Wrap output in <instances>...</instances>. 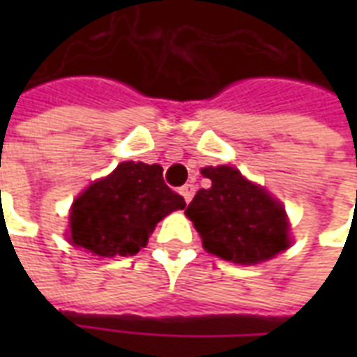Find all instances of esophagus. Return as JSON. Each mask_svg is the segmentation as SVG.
I'll return each instance as SVG.
<instances>
[{
  "label": "esophagus",
  "instance_id": "obj_1",
  "mask_svg": "<svg viewBox=\"0 0 357 357\" xmlns=\"http://www.w3.org/2000/svg\"><path fill=\"white\" fill-rule=\"evenodd\" d=\"M179 193H181V197L185 199V202H191V199H193V195H195V185L193 183H185V185L179 189Z\"/></svg>",
  "mask_w": 357,
  "mask_h": 357
}]
</instances>
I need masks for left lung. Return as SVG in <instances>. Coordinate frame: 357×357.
Here are the masks:
<instances>
[{
    "label": "left lung",
    "mask_w": 357,
    "mask_h": 357,
    "mask_svg": "<svg viewBox=\"0 0 357 357\" xmlns=\"http://www.w3.org/2000/svg\"><path fill=\"white\" fill-rule=\"evenodd\" d=\"M212 181L199 189L185 214L212 255L237 264L269 260L289 247L283 206L231 166L202 168Z\"/></svg>",
    "instance_id": "obj_1"
}]
</instances>
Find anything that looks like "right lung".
<instances>
[{
	"label": "right lung",
	"instance_id": "add662e5",
	"mask_svg": "<svg viewBox=\"0 0 357 357\" xmlns=\"http://www.w3.org/2000/svg\"><path fill=\"white\" fill-rule=\"evenodd\" d=\"M179 208L185 201L164 183L162 166L122 162L76 199L70 243L107 258L133 256L147 245L155 225Z\"/></svg>",
	"mask_w": 357,
	"mask_h": 357
}]
</instances>
